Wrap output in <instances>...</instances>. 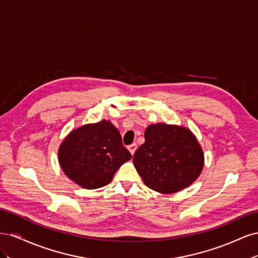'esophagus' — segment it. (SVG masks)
I'll list each match as a JSON object with an SVG mask.
<instances>
[{
    "mask_svg": "<svg viewBox=\"0 0 258 258\" xmlns=\"http://www.w3.org/2000/svg\"><path fill=\"white\" fill-rule=\"evenodd\" d=\"M137 147H138V145L136 144V143H132V144H130L129 146H128V150L130 151V153L134 155L135 153H136V150H137Z\"/></svg>",
    "mask_w": 258,
    "mask_h": 258,
    "instance_id": "obj_1",
    "label": "esophagus"
}]
</instances>
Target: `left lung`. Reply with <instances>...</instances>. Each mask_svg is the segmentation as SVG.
<instances>
[{"label": "left lung", "instance_id": "8db88e82", "mask_svg": "<svg viewBox=\"0 0 258 258\" xmlns=\"http://www.w3.org/2000/svg\"><path fill=\"white\" fill-rule=\"evenodd\" d=\"M144 138V144L134 155V163L150 188L172 194L199 176L204 153L188 129L156 123L146 128Z\"/></svg>", "mask_w": 258, "mask_h": 258}]
</instances>
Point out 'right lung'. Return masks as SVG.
Instances as JSON below:
<instances>
[{
    "label": "right lung",
    "instance_id": "1",
    "mask_svg": "<svg viewBox=\"0 0 258 258\" xmlns=\"http://www.w3.org/2000/svg\"><path fill=\"white\" fill-rule=\"evenodd\" d=\"M131 157L119 131L106 120L72 131L59 148L62 170L87 189L107 185L116 171Z\"/></svg>",
    "mask_w": 258,
    "mask_h": 258
}]
</instances>
